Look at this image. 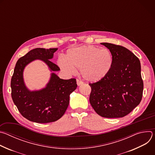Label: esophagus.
Here are the masks:
<instances>
[{"label": "esophagus", "instance_id": "esophagus-1", "mask_svg": "<svg viewBox=\"0 0 155 155\" xmlns=\"http://www.w3.org/2000/svg\"><path fill=\"white\" fill-rule=\"evenodd\" d=\"M77 83L78 86H80L81 84H83V82L81 80H79V79H77Z\"/></svg>", "mask_w": 155, "mask_h": 155}]
</instances>
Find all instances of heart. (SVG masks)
I'll use <instances>...</instances> for the list:
<instances>
[{"label": "heart", "instance_id": "b5f03b06", "mask_svg": "<svg viewBox=\"0 0 155 155\" xmlns=\"http://www.w3.org/2000/svg\"><path fill=\"white\" fill-rule=\"evenodd\" d=\"M60 68L68 72L80 69L86 80L96 82L104 78L113 64V56L109 50L94 46H83L69 50L64 59L58 61Z\"/></svg>", "mask_w": 155, "mask_h": 155}]
</instances>
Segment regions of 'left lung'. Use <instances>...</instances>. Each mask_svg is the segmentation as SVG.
Instances as JSON below:
<instances>
[{"label": "left lung", "mask_w": 155, "mask_h": 155, "mask_svg": "<svg viewBox=\"0 0 155 155\" xmlns=\"http://www.w3.org/2000/svg\"><path fill=\"white\" fill-rule=\"evenodd\" d=\"M111 52L113 64L108 74L90 83V102L100 116L121 118L140 102L143 90L139 58L128 49L109 43H101Z\"/></svg>", "instance_id": "8db88e82"}]
</instances>
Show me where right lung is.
<instances>
[{
  "label": "right lung",
  "instance_id": "obj_1",
  "mask_svg": "<svg viewBox=\"0 0 155 155\" xmlns=\"http://www.w3.org/2000/svg\"><path fill=\"white\" fill-rule=\"evenodd\" d=\"M58 48H37L20 58L15 65L11 80L12 97L20 114L28 120L38 123L54 122L61 118L69 104L70 94L77 87L76 79H61L51 73L45 88L29 91L23 80V71L31 62L40 59L45 62L51 71L60 70L50 59Z\"/></svg>",
  "mask_w": 155,
  "mask_h": 155
}]
</instances>
